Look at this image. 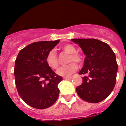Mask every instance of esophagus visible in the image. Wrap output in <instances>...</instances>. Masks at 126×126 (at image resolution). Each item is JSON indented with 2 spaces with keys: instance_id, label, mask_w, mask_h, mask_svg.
I'll list each match as a JSON object with an SVG mask.
<instances>
[{
  "instance_id": "1",
  "label": "esophagus",
  "mask_w": 126,
  "mask_h": 126,
  "mask_svg": "<svg viewBox=\"0 0 126 126\" xmlns=\"http://www.w3.org/2000/svg\"><path fill=\"white\" fill-rule=\"evenodd\" d=\"M64 79L65 80H69V79H71L72 77H64Z\"/></svg>"
}]
</instances>
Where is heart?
<instances>
[{"mask_svg": "<svg viewBox=\"0 0 126 126\" xmlns=\"http://www.w3.org/2000/svg\"><path fill=\"white\" fill-rule=\"evenodd\" d=\"M63 50L67 53L70 54L69 62L75 61L76 63H80L82 61L81 56L79 53H76L77 51L76 47L71 44L65 45L63 47ZM46 63L48 66L53 69H57V67H58L59 62H58V59H57V56L56 50L55 49L50 50L47 53V57H46ZM77 68H78L77 65L75 63L72 62L67 65L63 66V67L59 68L57 71V73L62 77H67V76H70L73 73H75L77 69Z\"/></svg>", "mask_w": 126, "mask_h": 126, "instance_id": "heart-1", "label": "heart"}]
</instances>
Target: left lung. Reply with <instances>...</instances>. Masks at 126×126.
Listing matches in <instances>:
<instances>
[{
    "mask_svg": "<svg viewBox=\"0 0 126 126\" xmlns=\"http://www.w3.org/2000/svg\"><path fill=\"white\" fill-rule=\"evenodd\" d=\"M85 55L84 65L79 74L86 75L76 91L79 97L91 103H98L113 91L118 72L116 55L106 43L96 39H72Z\"/></svg>",
    "mask_w": 126,
    "mask_h": 126,
    "instance_id": "obj_1",
    "label": "left lung"
}]
</instances>
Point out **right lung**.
<instances>
[{"mask_svg":"<svg viewBox=\"0 0 126 126\" xmlns=\"http://www.w3.org/2000/svg\"><path fill=\"white\" fill-rule=\"evenodd\" d=\"M60 40L29 44L18 53L14 77L18 94L24 101L37 109L49 108L59 97L58 84L63 80L46 63L49 51Z\"/></svg>","mask_w":126,"mask_h":126,"instance_id":"1","label":"right lung"}]
</instances>
